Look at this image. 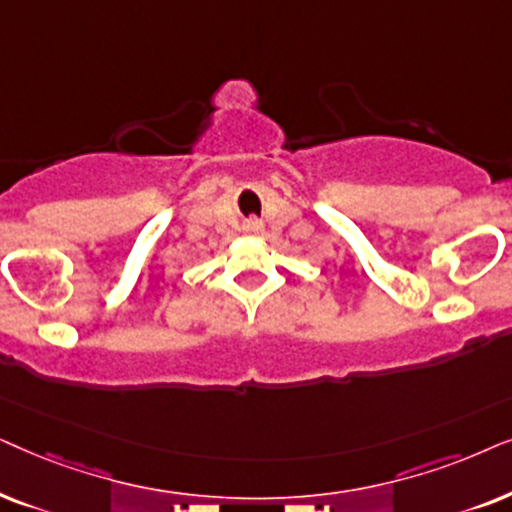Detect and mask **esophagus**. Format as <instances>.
I'll return each mask as SVG.
<instances>
[{
    "label": "esophagus",
    "instance_id": "obj_1",
    "mask_svg": "<svg viewBox=\"0 0 512 512\" xmlns=\"http://www.w3.org/2000/svg\"><path fill=\"white\" fill-rule=\"evenodd\" d=\"M262 222L260 220H250V222H245V231H248V234H262Z\"/></svg>",
    "mask_w": 512,
    "mask_h": 512
}]
</instances>
